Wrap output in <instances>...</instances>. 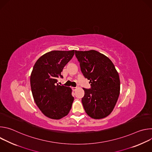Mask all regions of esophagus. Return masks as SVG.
Wrapping results in <instances>:
<instances>
[{
  "label": "esophagus",
  "instance_id": "1",
  "mask_svg": "<svg viewBox=\"0 0 152 152\" xmlns=\"http://www.w3.org/2000/svg\"><path fill=\"white\" fill-rule=\"evenodd\" d=\"M76 88H77V87H72V89L73 91H75L76 90Z\"/></svg>",
  "mask_w": 152,
  "mask_h": 152
}]
</instances>
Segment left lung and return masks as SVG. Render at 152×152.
Wrapping results in <instances>:
<instances>
[{
	"label": "left lung",
	"instance_id": "8db88e82",
	"mask_svg": "<svg viewBox=\"0 0 152 152\" xmlns=\"http://www.w3.org/2000/svg\"><path fill=\"white\" fill-rule=\"evenodd\" d=\"M75 55L81 72L91 85L90 89L83 88L84 110L93 118H104L111 113L119 97L118 73L113 62L96 50H75Z\"/></svg>",
	"mask_w": 152,
	"mask_h": 152
}]
</instances>
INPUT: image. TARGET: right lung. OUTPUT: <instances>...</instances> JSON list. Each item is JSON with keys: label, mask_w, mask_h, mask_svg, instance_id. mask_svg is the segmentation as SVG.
Segmentation results:
<instances>
[{"label": "right lung", "mask_w": 152, "mask_h": 152, "mask_svg": "<svg viewBox=\"0 0 152 152\" xmlns=\"http://www.w3.org/2000/svg\"><path fill=\"white\" fill-rule=\"evenodd\" d=\"M75 50H53L41 56L35 62L30 82L34 101L46 117L58 120L70 112L74 97L72 89L58 83L65 66Z\"/></svg>", "instance_id": "obj_1"}]
</instances>
